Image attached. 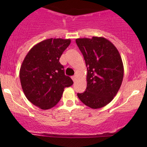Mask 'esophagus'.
Wrapping results in <instances>:
<instances>
[{
    "label": "esophagus",
    "instance_id": "34e87169",
    "mask_svg": "<svg viewBox=\"0 0 147 147\" xmlns=\"http://www.w3.org/2000/svg\"><path fill=\"white\" fill-rule=\"evenodd\" d=\"M72 80H73V82H75V81H76V75L72 76Z\"/></svg>",
    "mask_w": 147,
    "mask_h": 147
}]
</instances>
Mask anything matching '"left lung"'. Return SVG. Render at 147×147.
Masks as SVG:
<instances>
[{
    "instance_id": "1",
    "label": "left lung",
    "mask_w": 147,
    "mask_h": 147,
    "mask_svg": "<svg viewBox=\"0 0 147 147\" xmlns=\"http://www.w3.org/2000/svg\"><path fill=\"white\" fill-rule=\"evenodd\" d=\"M87 67V87L77 93L85 105L93 109L107 105L122 85L124 66L116 47L104 37L76 39Z\"/></svg>"
}]
</instances>
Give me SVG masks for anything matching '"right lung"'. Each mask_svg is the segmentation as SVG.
<instances>
[{
    "mask_svg": "<svg viewBox=\"0 0 147 147\" xmlns=\"http://www.w3.org/2000/svg\"><path fill=\"white\" fill-rule=\"evenodd\" d=\"M70 42L62 38L44 40L31 48L22 63L19 77L23 92L39 109L54 107L61 98L64 88L73 84L59 62Z\"/></svg>",
    "mask_w": 147,
    "mask_h": 147,
    "instance_id": "1",
    "label": "right lung"
}]
</instances>
